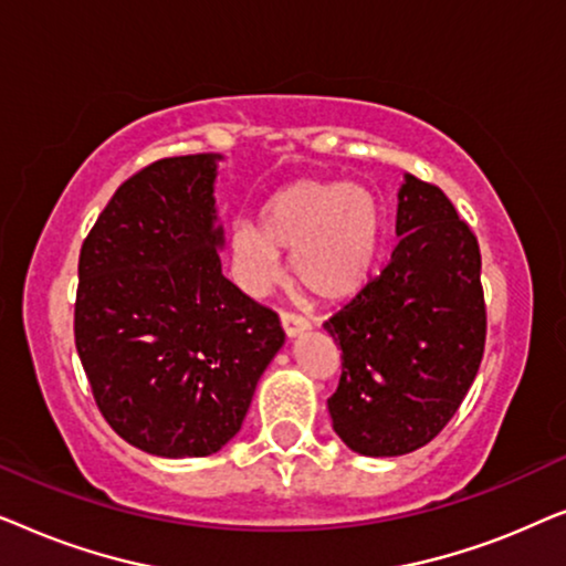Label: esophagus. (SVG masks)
<instances>
[{
	"label": "esophagus",
	"mask_w": 566,
	"mask_h": 566,
	"mask_svg": "<svg viewBox=\"0 0 566 566\" xmlns=\"http://www.w3.org/2000/svg\"><path fill=\"white\" fill-rule=\"evenodd\" d=\"M281 324H283V332L291 339L298 337V335H304V332L308 329V322L304 319V316H298V314H293V312H283L281 314Z\"/></svg>",
	"instance_id": "1"
}]
</instances>
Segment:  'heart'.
Here are the masks:
<instances>
[{
	"label": "heart",
	"instance_id": "b5f03b06",
	"mask_svg": "<svg viewBox=\"0 0 566 566\" xmlns=\"http://www.w3.org/2000/svg\"><path fill=\"white\" fill-rule=\"evenodd\" d=\"M384 234V203L366 185L301 180L268 198L260 227L237 221L229 247L237 281L252 296L275 283L277 252L289 250L296 283L316 298L339 301L366 285Z\"/></svg>",
	"mask_w": 566,
	"mask_h": 566
}]
</instances>
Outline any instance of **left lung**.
Here are the masks:
<instances>
[{
	"label": "left lung",
	"instance_id": "obj_1",
	"mask_svg": "<svg viewBox=\"0 0 566 566\" xmlns=\"http://www.w3.org/2000/svg\"><path fill=\"white\" fill-rule=\"evenodd\" d=\"M391 262L324 329L343 347L332 428L370 459L430 443L461 407L484 355L482 254L436 185L405 175Z\"/></svg>",
	"mask_w": 566,
	"mask_h": 566
}]
</instances>
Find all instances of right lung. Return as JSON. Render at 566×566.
Returning a JSON list of instances; mask_svg holds the SVG:
<instances>
[{"label":"right lung","instance_id":"add662e5","mask_svg":"<svg viewBox=\"0 0 566 566\" xmlns=\"http://www.w3.org/2000/svg\"><path fill=\"white\" fill-rule=\"evenodd\" d=\"M221 154L144 167L115 190L80 254L76 353L107 424L161 459L221 451L285 335L221 273Z\"/></svg>","mask_w":566,"mask_h":566}]
</instances>
